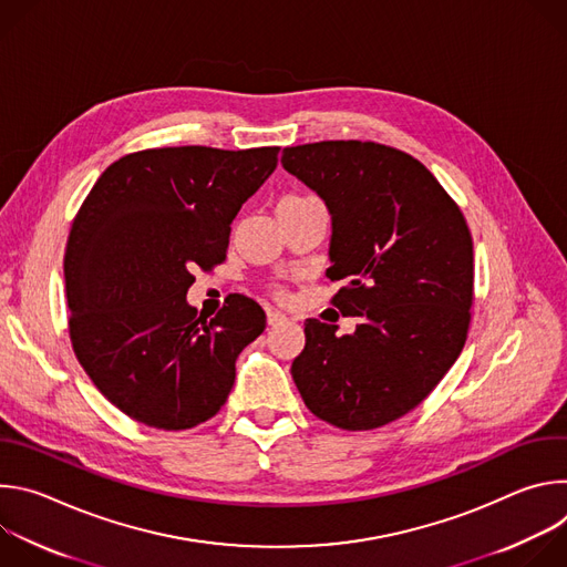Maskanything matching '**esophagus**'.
Masks as SVG:
<instances>
[{
    "label": "esophagus",
    "instance_id": "34e87169",
    "mask_svg": "<svg viewBox=\"0 0 567 567\" xmlns=\"http://www.w3.org/2000/svg\"><path fill=\"white\" fill-rule=\"evenodd\" d=\"M289 318L282 313V311H276V309H267V322L271 328H276V326H282V322H287Z\"/></svg>",
    "mask_w": 567,
    "mask_h": 567
}]
</instances>
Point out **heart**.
<instances>
[{"instance_id":"heart-1","label":"heart","mask_w":567,"mask_h":567,"mask_svg":"<svg viewBox=\"0 0 567 567\" xmlns=\"http://www.w3.org/2000/svg\"><path fill=\"white\" fill-rule=\"evenodd\" d=\"M307 199H313V197H305V195H287V197H282L280 202H291V204H298V202H307ZM274 293H276V296H280V298L285 296V291H282V289H276Z\"/></svg>"}]
</instances>
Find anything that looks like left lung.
Listing matches in <instances>:
<instances>
[{
  "label": "left lung",
  "mask_w": 567,
  "mask_h": 567,
  "mask_svg": "<svg viewBox=\"0 0 567 567\" xmlns=\"http://www.w3.org/2000/svg\"><path fill=\"white\" fill-rule=\"evenodd\" d=\"M282 166L332 213V305L352 334L307 318L291 377L305 406L343 431L413 409L457 361L473 305V239L453 197L420 161L374 141L285 147Z\"/></svg>",
  "instance_id": "obj_1"
}]
</instances>
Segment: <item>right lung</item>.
<instances>
[{
	"label": "right lung",
	"instance_id": "1",
	"mask_svg": "<svg viewBox=\"0 0 567 567\" xmlns=\"http://www.w3.org/2000/svg\"><path fill=\"white\" fill-rule=\"evenodd\" d=\"M280 147H150L121 156L75 213L64 282L78 363L127 417L186 431L217 415L235 359L267 326L241 293L206 320L195 271L226 260L230 221L276 171Z\"/></svg>",
	"mask_w": 567,
	"mask_h": 567
}]
</instances>
